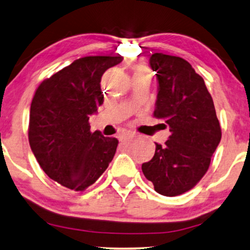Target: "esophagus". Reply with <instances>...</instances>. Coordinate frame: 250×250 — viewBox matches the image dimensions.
<instances>
[{"label":"esophagus","mask_w":250,"mask_h":250,"mask_svg":"<svg viewBox=\"0 0 250 250\" xmlns=\"http://www.w3.org/2000/svg\"><path fill=\"white\" fill-rule=\"evenodd\" d=\"M135 137H137V135H135V133H132V132H125V133H122V135H120V138H122L123 140L133 139Z\"/></svg>","instance_id":"esophagus-1"}]
</instances>
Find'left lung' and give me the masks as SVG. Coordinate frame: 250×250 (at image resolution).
I'll return each mask as SVG.
<instances>
[{
	"instance_id": "left-lung-1",
	"label": "left lung",
	"mask_w": 250,
	"mask_h": 250,
	"mask_svg": "<svg viewBox=\"0 0 250 250\" xmlns=\"http://www.w3.org/2000/svg\"><path fill=\"white\" fill-rule=\"evenodd\" d=\"M149 66L158 80L154 116L169 126L170 135L165 146L155 143L153 159L141 169L156 192L174 197L192 189L208 171L221 128L204 80L188 61L154 53Z\"/></svg>"
}]
</instances>
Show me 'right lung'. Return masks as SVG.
Listing matches in <instances>:
<instances>
[{
    "label": "right lung",
    "instance_id": "1",
    "mask_svg": "<svg viewBox=\"0 0 250 250\" xmlns=\"http://www.w3.org/2000/svg\"><path fill=\"white\" fill-rule=\"evenodd\" d=\"M123 57H84L42 82L30 109L29 143L48 177L82 191L115 156L118 140L90 132L89 117L103 104L101 79Z\"/></svg>",
    "mask_w": 250,
    "mask_h": 250
}]
</instances>
